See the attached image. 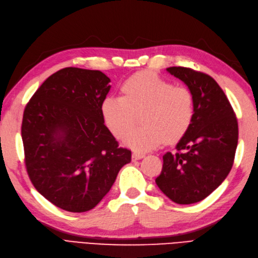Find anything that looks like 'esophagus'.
Returning <instances> with one entry per match:
<instances>
[{
	"mask_svg": "<svg viewBox=\"0 0 258 258\" xmlns=\"http://www.w3.org/2000/svg\"><path fill=\"white\" fill-rule=\"evenodd\" d=\"M145 157V155L144 154H140V153H133L132 154V160L133 161H136V160H138V159H141V158H144Z\"/></svg>",
	"mask_w": 258,
	"mask_h": 258,
	"instance_id": "esophagus-1",
	"label": "esophagus"
}]
</instances>
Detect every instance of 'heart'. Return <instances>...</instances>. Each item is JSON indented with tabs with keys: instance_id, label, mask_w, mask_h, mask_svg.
Listing matches in <instances>:
<instances>
[{
	"instance_id": "b5f03b06",
	"label": "heart",
	"mask_w": 258,
	"mask_h": 258,
	"mask_svg": "<svg viewBox=\"0 0 258 258\" xmlns=\"http://www.w3.org/2000/svg\"><path fill=\"white\" fill-rule=\"evenodd\" d=\"M121 89L123 97L107 95L103 100L101 112L105 125L116 137L123 136L127 148L144 153L166 140L177 141L191 125L195 100L188 88L173 86L154 72L142 71L128 78ZM141 112L144 126L128 130Z\"/></svg>"
}]
</instances>
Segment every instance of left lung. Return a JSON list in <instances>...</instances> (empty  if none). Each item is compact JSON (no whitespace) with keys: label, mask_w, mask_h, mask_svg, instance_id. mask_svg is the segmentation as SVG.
Segmentation results:
<instances>
[{"label":"left lung","mask_w":258,"mask_h":258,"mask_svg":"<svg viewBox=\"0 0 258 258\" xmlns=\"http://www.w3.org/2000/svg\"><path fill=\"white\" fill-rule=\"evenodd\" d=\"M167 71L192 93L195 116L175 147L176 153L163 156V170L155 182L171 201L192 204L211 195L230 173L238 123L226 95L211 76L184 67H170Z\"/></svg>","instance_id":"1"}]
</instances>
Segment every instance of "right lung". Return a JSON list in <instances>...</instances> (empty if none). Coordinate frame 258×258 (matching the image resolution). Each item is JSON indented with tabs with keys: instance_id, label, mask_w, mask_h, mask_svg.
Segmentation results:
<instances>
[{
	"instance_id": "obj_1",
	"label": "right lung",
	"mask_w": 258,
	"mask_h": 258,
	"mask_svg": "<svg viewBox=\"0 0 258 258\" xmlns=\"http://www.w3.org/2000/svg\"><path fill=\"white\" fill-rule=\"evenodd\" d=\"M110 80L99 70L64 68L27 103L21 127L25 166L37 191L71 213L88 212L107 195L132 153L102 118Z\"/></svg>"
}]
</instances>
